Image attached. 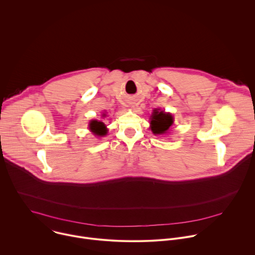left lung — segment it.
I'll return each instance as SVG.
<instances>
[{
  "instance_id": "8db88e82",
  "label": "left lung",
  "mask_w": 255,
  "mask_h": 255,
  "mask_svg": "<svg viewBox=\"0 0 255 255\" xmlns=\"http://www.w3.org/2000/svg\"><path fill=\"white\" fill-rule=\"evenodd\" d=\"M172 116L164 112L154 111L151 119V130L154 134L165 133L172 124Z\"/></svg>"
}]
</instances>
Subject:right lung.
<instances>
[{
    "mask_svg": "<svg viewBox=\"0 0 255 255\" xmlns=\"http://www.w3.org/2000/svg\"><path fill=\"white\" fill-rule=\"evenodd\" d=\"M90 129L98 136H104L107 134V129L106 126L103 122L97 121V120H93L90 123Z\"/></svg>",
    "mask_w": 255,
    "mask_h": 255,
    "instance_id": "1",
    "label": "right lung"
}]
</instances>
